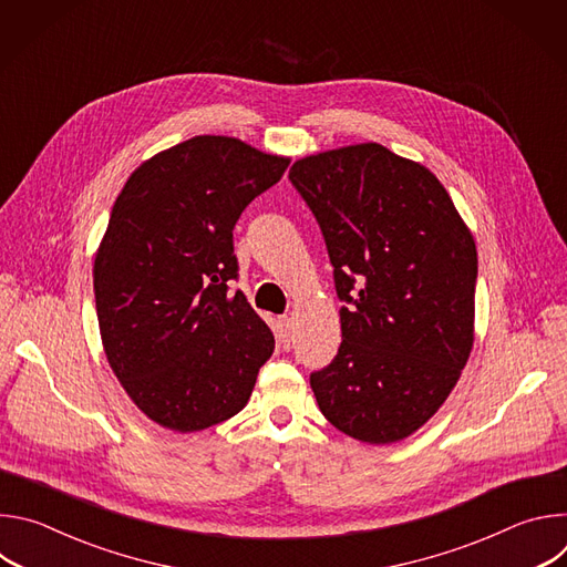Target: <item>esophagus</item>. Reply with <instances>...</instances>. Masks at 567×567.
I'll return each mask as SVG.
<instances>
[{
  "label": "esophagus",
  "instance_id": "34e87169",
  "mask_svg": "<svg viewBox=\"0 0 567 567\" xmlns=\"http://www.w3.org/2000/svg\"><path fill=\"white\" fill-rule=\"evenodd\" d=\"M276 337H278V343H280L285 350H289V346H291V318H289V316L278 318Z\"/></svg>",
  "mask_w": 567,
  "mask_h": 567
}]
</instances>
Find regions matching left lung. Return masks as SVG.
Here are the masks:
<instances>
[{
	"label": "left lung",
	"mask_w": 567,
	"mask_h": 567,
	"mask_svg": "<svg viewBox=\"0 0 567 567\" xmlns=\"http://www.w3.org/2000/svg\"><path fill=\"white\" fill-rule=\"evenodd\" d=\"M289 179L326 237L341 348L311 372L341 433L392 444L455 388L473 348L475 241L440 179L379 143L298 158Z\"/></svg>",
	"instance_id": "obj_1"
}]
</instances>
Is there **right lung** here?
Returning <instances> with one entry per match:
<instances>
[{
    "instance_id": "1",
    "label": "right lung",
    "mask_w": 567,
    "mask_h": 567,
    "mask_svg": "<svg viewBox=\"0 0 567 567\" xmlns=\"http://www.w3.org/2000/svg\"><path fill=\"white\" fill-rule=\"evenodd\" d=\"M287 166L204 134L143 161L116 197L94 260L99 328L110 368L154 424L195 433L247 406L274 334L230 291L233 228Z\"/></svg>"
}]
</instances>
